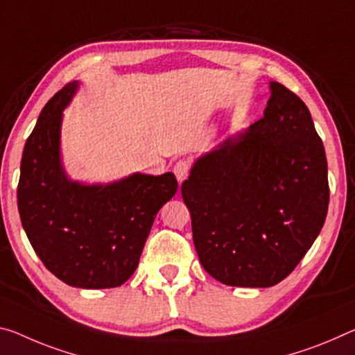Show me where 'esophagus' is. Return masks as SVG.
<instances>
[{"instance_id":"esophagus-1","label":"esophagus","mask_w":355,"mask_h":355,"mask_svg":"<svg viewBox=\"0 0 355 355\" xmlns=\"http://www.w3.org/2000/svg\"><path fill=\"white\" fill-rule=\"evenodd\" d=\"M173 173H175V177L180 183L183 182L184 178L188 177L189 173V162L187 159H180L175 162V166H173Z\"/></svg>"}]
</instances>
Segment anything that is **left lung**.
<instances>
[{"label":"left lung","mask_w":355,"mask_h":355,"mask_svg":"<svg viewBox=\"0 0 355 355\" xmlns=\"http://www.w3.org/2000/svg\"><path fill=\"white\" fill-rule=\"evenodd\" d=\"M182 196L208 275L239 288L283 281L329 208L327 157L305 103L270 82L263 116L199 156Z\"/></svg>","instance_id":"1"}]
</instances>
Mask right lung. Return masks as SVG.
Returning <instances> with one entry per match:
<instances>
[{"label": "right lung", "mask_w": 355, "mask_h": 355, "mask_svg": "<svg viewBox=\"0 0 355 355\" xmlns=\"http://www.w3.org/2000/svg\"><path fill=\"white\" fill-rule=\"evenodd\" d=\"M78 85L67 83L39 115L21 156L17 204L33 250L56 278L80 289L118 288L136 272L157 211L178 183L172 172L93 184L67 175L61 125Z\"/></svg>", "instance_id": "obj_1"}]
</instances>
